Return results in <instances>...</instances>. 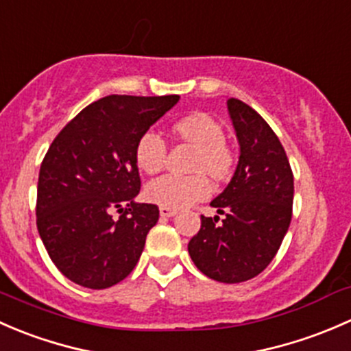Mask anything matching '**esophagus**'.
Listing matches in <instances>:
<instances>
[{
    "label": "esophagus",
    "instance_id": "34e87169",
    "mask_svg": "<svg viewBox=\"0 0 351 351\" xmlns=\"http://www.w3.org/2000/svg\"><path fill=\"white\" fill-rule=\"evenodd\" d=\"M158 211H160V216H164V218H172V216L177 215V209L164 208V206H162V208L158 209Z\"/></svg>",
    "mask_w": 351,
    "mask_h": 351
}]
</instances>
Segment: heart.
I'll return each instance as SVG.
<instances>
[{
  "mask_svg": "<svg viewBox=\"0 0 351 351\" xmlns=\"http://www.w3.org/2000/svg\"><path fill=\"white\" fill-rule=\"evenodd\" d=\"M177 138L186 140L197 147L193 169L194 176L165 174L152 180L147 186V199L164 208L179 209L193 202L204 199L211 191L208 177L201 172H208L215 179H221L231 169V152L225 143V130L221 123L206 113H193L180 118L172 126ZM167 145L164 138L154 130H147L140 135L135 145L136 165L147 174H155L164 167Z\"/></svg>",
  "mask_w": 351,
  "mask_h": 351,
  "instance_id": "obj_1",
  "label": "heart"
}]
</instances>
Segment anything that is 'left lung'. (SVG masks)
I'll return each instance as SVG.
<instances>
[{"label": "left lung", "instance_id": "1", "mask_svg": "<svg viewBox=\"0 0 351 351\" xmlns=\"http://www.w3.org/2000/svg\"><path fill=\"white\" fill-rule=\"evenodd\" d=\"M240 145L237 171L211 201L219 216H201V230L187 250L209 279L238 284L267 269L292 218L294 176L282 143L267 121L243 101L228 99Z\"/></svg>", "mask_w": 351, "mask_h": 351}]
</instances>
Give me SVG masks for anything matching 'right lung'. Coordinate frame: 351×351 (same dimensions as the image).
<instances>
[{"label":"right lung","mask_w":351,"mask_h":351,"mask_svg":"<svg viewBox=\"0 0 351 351\" xmlns=\"http://www.w3.org/2000/svg\"><path fill=\"white\" fill-rule=\"evenodd\" d=\"M177 101V95L101 97L50 145L38 174L37 228L52 262L72 282L106 289L135 269L158 221L157 206L135 201V145ZM113 210L122 213L120 219Z\"/></svg>","instance_id":"right-lung-1"}]
</instances>
